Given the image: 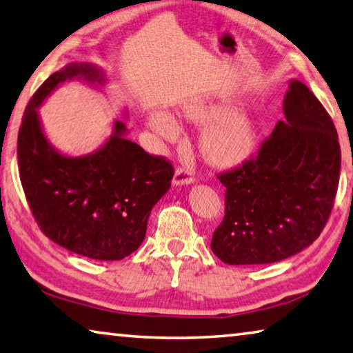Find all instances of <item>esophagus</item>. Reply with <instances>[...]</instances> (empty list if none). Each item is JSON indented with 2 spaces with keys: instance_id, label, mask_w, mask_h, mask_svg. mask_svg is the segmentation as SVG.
Masks as SVG:
<instances>
[{
  "instance_id": "esophagus-1",
  "label": "esophagus",
  "mask_w": 353,
  "mask_h": 353,
  "mask_svg": "<svg viewBox=\"0 0 353 353\" xmlns=\"http://www.w3.org/2000/svg\"><path fill=\"white\" fill-rule=\"evenodd\" d=\"M194 182V174L193 171L188 168H177L174 172V179H172V183L176 187H181V185H190Z\"/></svg>"
}]
</instances>
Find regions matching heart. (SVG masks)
Returning <instances> with one entry per match:
<instances>
[{"instance_id":"heart-1","label":"heart","mask_w":353,"mask_h":353,"mask_svg":"<svg viewBox=\"0 0 353 353\" xmlns=\"http://www.w3.org/2000/svg\"><path fill=\"white\" fill-rule=\"evenodd\" d=\"M225 113V109L221 105L210 104L201 105L191 112L196 119H204L212 121L218 119ZM149 126L165 141H177L182 135L181 124L177 119L166 112H155L149 118ZM254 132L252 126L248 118L241 115H232L224 119L208 130L205 137V151L212 159L218 162H230L236 160L246 154L252 146Z\"/></svg>"}]
</instances>
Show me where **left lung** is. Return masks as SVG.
<instances>
[{
    "label": "left lung",
    "mask_w": 353,
    "mask_h": 353,
    "mask_svg": "<svg viewBox=\"0 0 353 353\" xmlns=\"http://www.w3.org/2000/svg\"><path fill=\"white\" fill-rule=\"evenodd\" d=\"M283 115L254 159L218 176L225 214L212 250L227 265H266L296 255L330 216L341 170L332 118L297 79L288 83Z\"/></svg>",
    "instance_id": "8db88e82"
}]
</instances>
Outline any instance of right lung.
Here are the masks:
<instances>
[{"instance_id":"right-lung-1","label":"right lung","mask_w":353,"mask_h":353,"mask_svg":"<svg viewBox=\"0 0 353 353\" xmlns=\"http://www.w3.org/2000/svg\"><path fill=\"white\" fill-rule=\"evenodd\" d=\"M73 79L97 87L107 81L97 65L68 63L41 83L19 132L20 181L50 240L93 260H121L145 240L149 214L170 190L174 170L128 140L123 121L113 123L109 139L92 154L73 157L52 146L39 109L61 83Z\"/></svg>"}]
</instances>
